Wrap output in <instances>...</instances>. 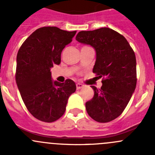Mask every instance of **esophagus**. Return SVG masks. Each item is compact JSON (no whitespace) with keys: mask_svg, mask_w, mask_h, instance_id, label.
Masks as SVG:
<instances>
[{"mask_svg":"<svg viewBox=\"0 0 155 155\" xmlns=\"http://www.w3.org/2000/svg\"><path fill=\"white\" fill-rule=\"evenodd\" d=\"M84 85L81 83H76V88L77 89H80L82 87H83Z\"/></svg>","mask_w":155,"mask_h":155,"instance_id":"34e87169","label":"esophagus"}]
</instances>
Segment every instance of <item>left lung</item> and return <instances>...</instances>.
<instances>
[{
  "mask_svg": "<svg viewBox=\"0 0 155 155\" xmlns=\"http://www.w3.org/2000/svg\"><path fill=\"white\" fill-rule=\"evenodd\" d=\"M76 40L94 48L93 73L103 78L101 88L91 86L94 95L85 104L87 114L98 122L112 121L122 113L135 91V53L124 36L109 28L80 31Z\"/></svg>",
  "mask_w": 155,
  "mask_h": 155,
  "instance_id": "1",
  "label": "left lung"
}]
</instances>
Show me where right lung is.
I'll return each instance as SVG.
<instances>
[{
	"mask_svg": "<svg viewBox=\"0 0 155 155\" xmlns=\"http://www.w3.org/2000/svg\"><path fill=\"white\" fill-rule=\"evenodd\" d=\"M76 33L57 27L40 28L26 39L18 50L17 86L28 110L40 121L50 123L60 118L69 97L76 91L73 80L53 82L50 71L53 65L60 64L62 50L71 43Z\"/></svg>",
	"mask_w": 155,
	"mask_h": 155,
	"instance_id": "1",
	"label": "right lung"
}]
</instances>
